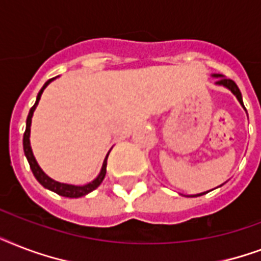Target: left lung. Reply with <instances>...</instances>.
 <instances>
[{
	"label": "left lung",
	"instance_id": "1",
	"mask_svg": "<svg viewBox=\"0 0 261 261\" xmlns=\"http://www.w3.org/2000/svg\"><path fill=\"white\" fill-rule=\"evenodd\" d=\"M213 77H215L217 80V83H215V85H219V87H223L226 88V89H229L231 92V93L234 94L236 98L239 100V102L243 106V108L245 110V107H244V102H243V96H241V92H240L239 87L236 85L234 81H231V80L226 79V77H223L222 74H213ZM245 112H247V110H245ZM221 187V186H219ZM213 191V190H211ZM207 192H210V191H206V192H200V194H196V195H190V196H192V198H195V196H202V195L207 194Z\"/></svg>",
	"mask_w": 261,
	"mask_h": 261
}]
</instances>
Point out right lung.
<instances>
[{"label":"right lung","instance_id":"obj_1","mask_svg":"<svg viewBox=\"0 0 261 261\" xmlns=\"http://www.w3.org/2000/svg\"><path fill=\"white\" fill-rule=\"evenodd\" d=\"M55 79H58V77H54V79L48 80L43 88L39 90L38 96H36V101H35L34 107L30 110V114H28V118H27V127H25V133H24V137H22V147H24V154H25L27 160H28V163H30L31 171L34 173V176L36 177L40 184H42L44 188L47 190L53 191L55 194L61 195V196H65V198H81V196H85L89 192H92L93 190H96L101 181L106 177V172H107V159H108V155H110V151L107 153L106 159H104V163H102V167L100 169V173L97 174V177L93 178L92 181L88 182V184H84V186H74V184H66V182H59L54 178H51L50 176H47L43 169L39 167L38 161L35 159L34 151H32V147H31V141H30V135H31V123H32V116H34V112L36 110V107L39 104V100L42 97L43 90L46 89L48 87V84H51L54 81Z\"/></svg>","mask_w":261,"mask_h":261}]
</instances>
